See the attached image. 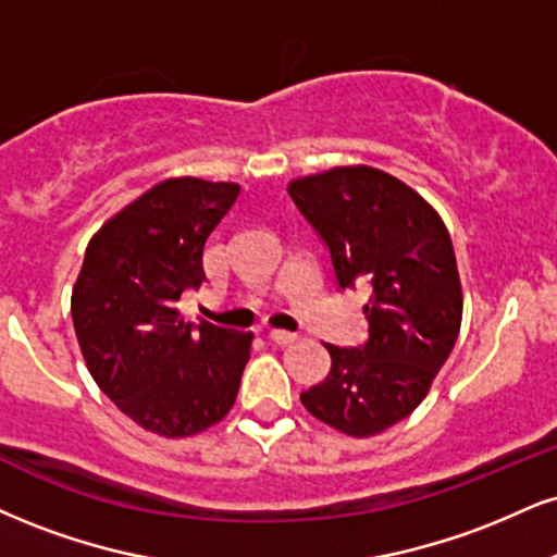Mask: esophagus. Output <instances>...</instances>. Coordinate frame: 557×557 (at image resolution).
Here are the masks:
<instances>
[{"label":"esophagus","mask_w":557,"mask_h":557,"mask_svg":"<svg viewBox=\"0 0 557 557\" xmlns=\"http://www.w3.org/2000/svg\"><path fill=\"white\" fill-rule=\"evenodd\" d=\"M270 339H272L274 345H293L298 339V334L285 332V330H272L270 332Z\"/></svg>","instance_id":"esophagus-1"}]
</instances>
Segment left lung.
<instances>
[{"label": "left lung", "mask_w": 557, "mask_h": 557, "mask_svg": "<svg viewBox=\"0 0 557 557\" xmlns=\"http://www.w3.org/2000/svg\"><path fill=\"white\" fill-rule=\"evenodd\" d=\"M287 194L330 246L339 287H371L368 343L326 345L330 373L300 401L334 431L371 438L414 412L459 337L465 296L451 236L412 186L371 165L293 178Z\"/></svg>", "instance_id": "left-lung-1"}]
</instances>
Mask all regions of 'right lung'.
<instances>
[{"label":"right lung","mask_w":557,"mask_h":557,"mask_svg":"<svg viewBox=\"0 0 557 557\" xmlns=\"http://www.w3.org/2000/svg\"><path fill=\"white\" fill-rule=\"evenodd\" d=\"M231 181L165 178L100 225L72 287V321L100 392L145 431L189 438L236 401L253 332L186 321L210 233L238 199Z\"/></svg>","instance_id":"right-lung-1"}]
</instances>
